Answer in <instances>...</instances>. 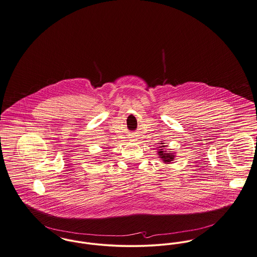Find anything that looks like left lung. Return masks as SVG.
<instances>
[{
  "instance_id": "1",
  "label": "left lung",
  "mask_w": 257,
  "mask_h": 257,
  "mask_svg": "<svg viewBox=\"0 0 257 257\" xmlns=\"http://www.w3.org/2000/svg\"><path fill=\"white\" fill-rule=\"evenodd\" d=\"M161 144H162V143H161ZM160 147H161L162 149L159 150V151H158L159 157H160V158H162V159H163V161H164L165 163H166V162H169V163H170L171 161H173V159H174V157H175V156H174L173 154H171V153H168L166 151H163V150H162V148H164V147H162V146H161V147H158L159 149Z\"/></svg>"
}]
</instances>
